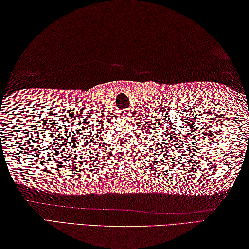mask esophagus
<instances>
[{"label":"esophagus","instance_id":"esophagus-1","mask_svg":"<svg viewBox=\"0 0 249 249\" xmlns=\"http://www.w3.org/2000/svg\"><path fill=\"white\" fill-rule=\"evenodd\" d=\"M122 113H124V118L127 117V115H125V113H127V112H125V111H122Z\"/></svg>","mask_w":249,"mask_h":249}]
</instances>
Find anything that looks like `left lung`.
<instances>
[{"instance_id": "8db88e82", "label": "left lung", "mask_w": 249, "mask_h": 249, "mask_svg": "<svg viewBox=\"0 0 249 249\" xmlns=\"http://www.w3.org/2000/svg\"><path fill=\"white\" fill-rule=\"evenodd\" d=\"M156 127H159V125H156ZM165 128H166V127H165ZM160 128H159L158 130H160ZM166 132H167V131H166ZM159 133H160V131L158 132V131H156V129H155V134H156V133H158V140H159V141H158V144H156V147H158V146H159V147H162V152H164L163 150H165V151H166V149H168V146H167V144H168V143H172L171 141H172V139H173V138H171V139H169V140H167V139L169 138V136H165V134H164V133H162V134H160H160L159 135ZM151 136H153V133H151ZM160 138L162 139V145L159 144ZM152 141H154V139H152ZM176 145H177V143H176ZM171 146H173V145H171ZM163 147H164V149H162ZM153 149H154V145H153ZM173 149H175V147H174V146H173ZM166 153H167V151H166ZM162 154H163V153H162Z\"/></svg>"}]
</instances>
